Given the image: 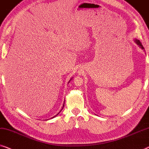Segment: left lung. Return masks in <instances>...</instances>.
Instances as JSON below:
<instances>
[{
	"label": "left lung",
	"instance_id": "1",
	"mask_svg": "<svg viewBox=\"0 0 149 149\" xmlns=\"http://www.w3.org/2000/svg\"><path fill=\"white\" fill-rule=\"evenodd\" d=\"M135 42L137 44V45L139 46V47L141 48L142 49H144V48L143 47V46L142 45V43L140 42V41L139 40H137V39H135Z\"/></svg>",
	"mask_w": 149,
	"mask_h": 149
}]
</instances>
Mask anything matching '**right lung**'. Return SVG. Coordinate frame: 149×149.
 I'll list each match as a JSON object with an SVG mask.
<instances>
[{"label": "right lung", "instance_id": "right-lung-1", "mask_svg": "<svg viewBox=\"0 0 149 149\" xmlns=\"http://www.w3.org/2000/svg\"><path fill=\"white\" fill-rule=\"evenodd\" d=\"M70 80H71V79H70ZM64 103H65V102H64ZM63 107H64V104H63V107H62V109H61V111H60V112H61V111H62V109H63ZM60 112H59V113H60ZM57 113V114H56V116H54V117H52V118H54V117H56V116H58V113Z\"/></svg>", "mask_w": 149, "mask_h": 149}]
</instances>
